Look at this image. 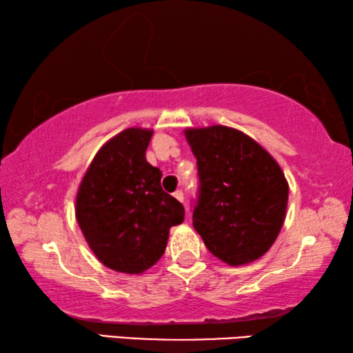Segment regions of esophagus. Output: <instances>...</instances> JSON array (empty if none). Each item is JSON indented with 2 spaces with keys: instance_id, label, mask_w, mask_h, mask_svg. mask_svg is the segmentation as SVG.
Returning a JSON list of instances; mask_svg holds the SVG:
<instances>
[{
  "instance_id": "34e87169",
  "label": "esophagus",
  "mask_w": 353,
  "mask_h": 353,
  "mask_svg": "<svg viewBox=\"0 0 353 353\" xmlns=\"http://www.w3.org/2000/svg\"><path fill=\"white\" fill-rule=\"evenodd\" d=\"M172 196H174V198L179 201V202H183V193H182V191L181 190H177V191H174V194H172Z\"/></svg>"
}]
</instances>
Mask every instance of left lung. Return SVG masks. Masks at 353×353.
<instances>
[{
    "label": "left lung",
    "instance_id": "left-lung-1",
    "mask_svg": "<svg viewBox=\"0 0 353 353\" xmlns=\"http://www.w3.org/2000/svg\"><path fill=\"white\" fill-rule=\"evenodd\" d=\"M199 172L193 225L210 252L230 266L259 260L282 230L288 182L277 160L241 130H183Z\"/></svg>",
    "mask_w": 353,
    "mask_h": 353
}]
</instances>
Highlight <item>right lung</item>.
I'll return each instance as SVG.
<instances>
[{"instance_id":"add662e5","label":"right lung","mask_w":353,"mask_h":353,"mask_svg":"<svg viewBox=\"0 0 353 353\" xmlns=\"http://www.w3.org/2000/svg\"><path fill=\"white\" fill-rule=\"evenodd\" d=\"M152 129L129 128L101 146L76 193V219L104 266L139 276L160 260L183 205L146 160Z\"/></svg>"}]
</instances>
